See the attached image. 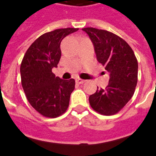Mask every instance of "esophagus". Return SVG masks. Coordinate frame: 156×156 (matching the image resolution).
I'll return each instance as SVG.
<instances>
[{
    "label": "esophagus",
    "mask_w": 156,
    "mask_h": 156,
    "mask_svg": "<svg viewBox=\"0 0 156 156\" xmlns=\"http://www.w3.org/2000/svg\"><path fill=\"white\" fill-rule=\"evenodd\" d=\"M85 80H84L82 79H80V78H76V82L77 83V84H83V83H85Z\"/></svg>",
    "instance_id": "obj_1"
}]
</instances>
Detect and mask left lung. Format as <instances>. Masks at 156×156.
I'll return each instance as SVG.
<instances>
[{
    "label": "left lung",
    "mask_w": 156,
    "mask_h": 156,
    "mask_svg": "<svg viewBox=\"0 0 156 156\" xmlns=\"http://www.w3.org/2000/svg\"><path fill=\"white\" fill-rule=\"evenodd\" d=\"M94 47L97 60L109 72L105 89L89 98L90 105L102 115L118 113L132 99L137 84L138 63L134 51L126 41L113 33L95 28H84Z\"/></svg>",
    "instance_id": "left-lung-1"
}]
</instances>
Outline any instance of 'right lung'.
Listing matches in <instances>:
<instances>
[{
  "label": "right lung",
  "instance_id": "add662e5",
  "mask_svg": "<svg viewBox=\"0 0 156 156\" xmlns=\"http://www.w3.org/2000/svg\"><path fill=\"white\" fill-rule=\"evenodd\" d=\"M78 29L66 28L43 34L30 45L21 62V84L27 99L46 118L59 117L69 106L75 80L55 76L51 69L57 67L60 61L61 42Z\"/></svg>",
  "mask_w": 156,
  "mask_h": 156
}]
</instances>
